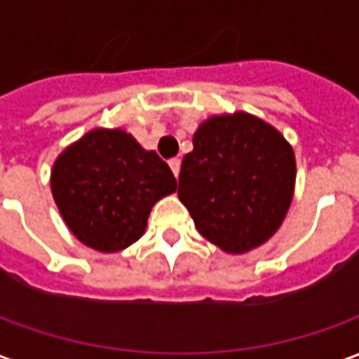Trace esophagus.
Segmentation results:
<instances>
[{
  "label": "esophagus",
  "instance_id": "34e87169",
  "mask_svg": "<svg viewBox=\"0 0 359 359\" xmlns=\"http://www.w3.org/2000/svg\"><path fill=\"white\" fill-rule=\"evenodd\" d=\"M169 167H171V171L175 172V177H179V172H180V159H179V157H172V159H169Z\"/></svg>",
  "mask_w": 359,
  "mask_h": 359
}]
</instances>
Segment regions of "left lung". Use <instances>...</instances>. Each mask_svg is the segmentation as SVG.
Here are the masks:
<instances>
[{
    "label": "left lung",
    "instance_id": "8db88e82",
    "mask_svg": "<svg viewBox=\"0 0 359 359\" xmlns=\"http://www.w3.org/2000/svg\"><path fill=\"white\" fill-rule=\"evenodd\" d=\"M184 156L179 198L203 238L242 254L269 241L292 202L296 161L278 130L248 113L208 118Z\"/></svg>",
    "mask_w": 359,
    "mask_h": 359
}]
</instances>
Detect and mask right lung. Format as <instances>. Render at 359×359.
<instances>
[{
    "label": "right lung",
    "instance_id": "1",
    "mask_svg": "<svg viewBox=\"0 0 359 359\" xmlns=\"http://www.w3.org/2000/svg\"><path fill=\"white\" fill-rule=\"evenodd\" d=\"M175 190L169 165L123 130H92L69 146L51 171L53 200L67 226L105 254L138 241L154 203Z\"/></svg>",
    "mask_w": 359,
    "mask_h": 359
}]
</instances>
